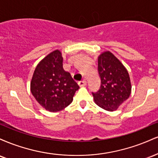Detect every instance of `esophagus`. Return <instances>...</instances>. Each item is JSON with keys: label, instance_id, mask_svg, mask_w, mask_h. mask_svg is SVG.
<instances>
[{"label": "esophagus", "instance_id": "obj_1", "mask_svg": "<svg viewBox=\"0 0 158 158\" xmlns=\"http://www.w3.org/2000/svg\"><path fill=\"white\" fill-rule=\"evenodd\" d=\"M78 84H79V85L80 87H83L87 85V81L86 80H81V81H79V82H78Z\"/></svg>", "mask_w": 158, "mask_h": 158}]
</instances>
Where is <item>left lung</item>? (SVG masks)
<instances>
[{
  "label": "left lung",
  "instance_id": "8db88e82",
  "mask_svg": "<svg viewBox=\"0 0 158 158\" xmlns=\"http://www.w3.org/2000/svg\"><path fill=\"white\" fill-rule=\"evenodd\" d=\"M98 72L101 79L99 90L92 93L98 106L114 111L129 97L131 85L128 70L110 51L98 57Z\"/></svg>",
  "mask_w": 158,
  "mask_h": 158
}]
</instances>
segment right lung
Listing matches in <instances>:
<instances>
[{
	"label": "right lung",
	"instance_id": "obj_1",
	"mask_svg": "<svg viewBox=\"0 0 158 158\" xmlns=\"http://www.w3.org/2000/svg\"><path fill=\"white\" fill-rule=\"evenodd\" d=\"M79 88L70 73L63 69L62 55L59 50L50 52L38 64L30 82L36 101L50 112L68 106Z\"/></svg>",
	"mask_w": 158,
	"mask_h": 158
}]
</instances>
